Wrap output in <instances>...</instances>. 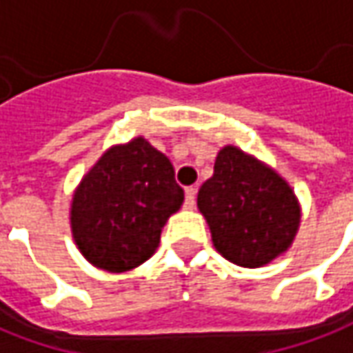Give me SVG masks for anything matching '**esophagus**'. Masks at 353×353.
I'll use <instances>...</instances> for the list:
<instances>
[{
	"label": "esophagus",
	"instance_id": "esophagus-1",
	"mask_svg": "<svg viewBox=\"0 0 353 353\" xmlns=\"http://www.w3.org/2000/svg\"><path fill=\"white\" fill-rule=\"evenodd\" d=\"M195 196H196L195 187H187L185 189V208L195 207Z\"/></svg>",
	"mask_w": 353,
	"mask_h": 353
}]
</instances>
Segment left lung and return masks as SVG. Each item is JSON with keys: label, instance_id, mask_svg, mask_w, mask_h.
<instances>
[{"label": "left lung", "instance_id": "left-lung-1", "mask_svg": "<svg viewBox=\"0 0 353 353\" xmlns=\"http://www.w3.org/2000/svg\"><path fill=\"white\" fill-rule=\"evenodd\" d=\"M196 207L218 253L247 268L268 265L288 251L301 220L286 179L232 145L216 154L214 174L199 189Z\"/></svg>", "mask_w": 353, "mask_h": 353}]
</instances>
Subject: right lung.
Segmentation results:
<instances>
[{
  "mask_svg": "<svg viewBox=\"0 0 353 353\" xmlns=\"http://www.w3.org/2000/svg\"><path fill=\"white\" fill-rule=\"evenodd\" d=\"M183 205L174 166L143 137L108 148L71 201V232L83 257L108 272L150 259L168 218Z\"/></svg>",
  "mask_w": 353,
  "mask_h": 353,
  "instance_id": "right-lung-1",
  "label": "right lung"
}]
</instances>
